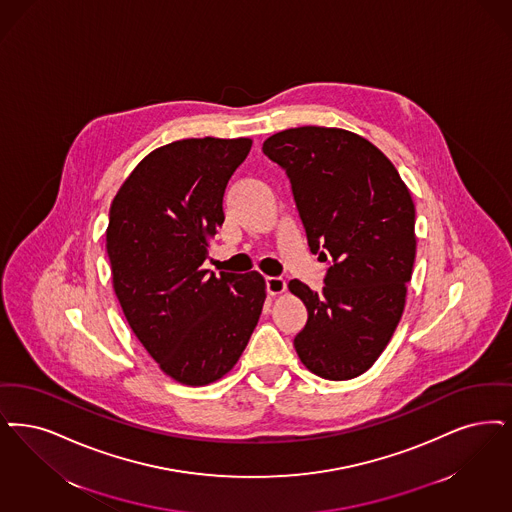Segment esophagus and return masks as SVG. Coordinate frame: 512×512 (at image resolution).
Here are the masks:
<instances>
[{
	"label": "esophagus",
	"mask_w": 512,
	"mask_h": 512,
	"mask_svg": "<svg viewBox=\"0 0 512 512\" xmlns=\"http://www.w3.org/2000/svg\"><path fill=\"white\" fill-rule=\"evenodd\" d=\"M266 291L270 295H280L286 291V280L282 276H268L266 278Z\"/></svg>",
	"instance_id": "1"
}]
</instances>
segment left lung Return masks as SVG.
<instances>
[{"instance_id": "obj_1", "label": "left lung", "mask_w": 512, "mask_h": 512, "mask_svg": "<svg viewBox=\"0 0 512 512\" xmlns=\"http://www.w3.org/2000/svg\"><path fill=\"white\" fill-rule=\"evenodd\" d=\"M286 171L308 247L328 261L322 291L289 282L308 310L293 345L312 373L368 371L398 326L415 261V205L389 158L364 137L305 125L266 139Z\"/></svg>"}]
</instances>
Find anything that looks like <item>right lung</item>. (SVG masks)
<instances>
[{
	"label": "right lung",
	"mask_w": 512,
	"mask_h": 512,
	"mask_svg": "<svg viewBox=\"0 0 512 512\" xmlns=\"http://www.w3.org/2000/svg\"><path fill=\"white\" fill-rule=\"evenodd\" d=\"M251 139H183L133 169L108 213L106 251L123 314L175 381L202 387L242 356L265 303V278L205 270L207 240Z\"/></svg>",
	"instance_id": "right-lung-1"
}]
</instances>
